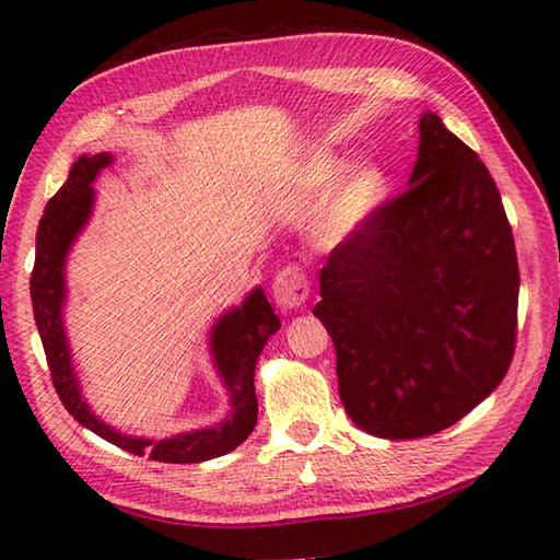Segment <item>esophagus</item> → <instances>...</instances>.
Returning <instances> with one entry per match:
<instances>
[{
	"mask_svg": "<svg viewBox=\"0 0 560 560\" xmlns=\"http://www.w3.org/2000/svg\"><path fill=\"white\" fill-rule=\"evenodd\" d=\"M273 301L281 311H295L307 301V283L299 267H287L273 279Z\"/></svg>",
	"mask_w": 560,
	"mask_h": 560,
	"instance_id": "obj_1",
	"label": "esophagus"
}]
</instances>
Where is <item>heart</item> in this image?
I'll use <instances>...</instances> for the list:
<instances>
[{
  "label": "heart",
  "mask_w": 560,
  "mask_h": 560,
  "mask_svg": "<svg viewBox=\"0 0 560 560\" xmlns=\"http://www.w3.org/2000/svg\"><path fill=\"white\" fill-rule=\"evenodd\" d=\"M341 161L337 156L315 153L313 159H307L295 183L303 192H319L335 182ZM335 183L311 225V243L317 253L325 255L341 253L359 241L383 209L389 192L383 165L371 161L351 165Z\"/></svg>",
  "instance_id": "heart-1"
}]
</instances>
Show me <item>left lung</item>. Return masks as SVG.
<instances>
[{
  "label": "left lung",
  "mask_w": 560,
  "mask_h": 560,
  "mask_svg": "<svg viewBox=\"0 0 560 560\" xmlns=\"http://www.w3.org/2000/svg\"><path fill=\"white\" fill-rule=\"evenodd\" d=\"M419 135L409 189L329 255L313 307L335 341L343 409L387 440L457 423L515 353L520 269L501 192L435 113Z\"/></svg>",
  "instance_id": "obj_1"
}]
</instances>
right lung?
Wrapping results in <instances>:
<instances>
[{
	"label": "right lung",
	"instance_id": "obj_1",
	"mask_svg": "<svg viewBox=\"0 0 560 560\" xmlns=\"http://www.w3.org/2000/svg\"><path fill=\"white\" fill-rule=\"evenodd\" d=\"M113 153L101 151L96 156H79L71 165L67 183L47 201L45 213L35 235V265L31 273V301L35 325H38L43 349L50 365L52 385L67 411L74 419L101 435L108 443L122 447L132 455L149 457L168 464H192L229 455L257 423L255 395V365L261 349L271 335H277L281 323L269 305L265 291L255 287L241 305L225 311L209 331V353L217 368L225 395H229V416L197 431H185L168 438H141L117 431L93 413L91 404L81 395V383L71 361V349L65 327L67 305V257L96 205L93 183L103 168L113 165Z\"/></svg>",
	"mask_w": 560,
	"mask_h": 560
}]
</instances>
